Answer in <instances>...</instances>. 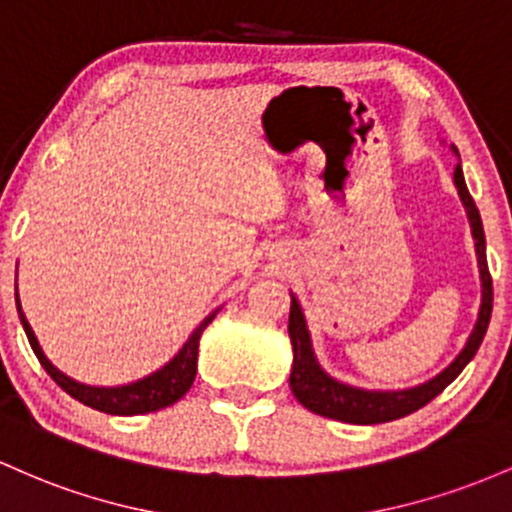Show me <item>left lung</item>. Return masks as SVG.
Segmentation results:
<instances>
[{
  "mask_svg": "<svg viewBox=\"0 0 512 512\" xmlns=\"http://www.w3.org/2000/svg\"><path fill=\"white\" fill-rule=\"evenodd\" d=\"M455 186L459 191V198H462L464 208H467L469 225H472V234L476 239V256H479V268H481V285H484V292H481L484 297H481L479 321H476L467 346H464L462 353L457 355L455 363L447 367V370H442L435 380L421 384V387L404 389V392H365V389H355V387H348V384L331 380V377L321 370L317 360H314L312 343H309V333H307V324H304L302 309L295 297H292L290 324H287V333H290V341H292V353H295L292 372H290V389L304 409L319 413V416L324 418H333V421L358 423V426H375V423L396 421V418L409 416V413L423 409L428 401H433L435 396L447 387V384L455 382V377L464 370V367H467L469 360L474 358L476 350H479L481 341H484L486 336L488 321H491L493 280H491V273H488V263H486L484 227H481V217H479V210H476L474 198L469 195L467 183H464L462 166H457L455 169Z\"/></svg>",
  "mask_w": 512,
  "mask_h": 512,
  "instance_id": "8db88e82",
  "label": "left lung"
}]
</instances>
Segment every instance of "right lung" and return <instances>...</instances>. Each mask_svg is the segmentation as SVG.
<instances>
[{"label":"right lung","mask_w":512,"mask_h":512,"mask_svg":"<svg viewBox=\"0 0 512 512\" xmlns=\"http://www.w3.org/2000/svg\"><path fill=\"white\" fill-rule=\"evenodd\" d=\"M16 307H19V317H21V324H24L28 343H31L33 353H36L40 365L45 367V372H48V375L53 377V380L72 396V399L82 401L84 406H91V409L96 411L111 413V416H137V413H152L176 404V401L191 389V384L195 380V370H198L200 333H203L205 326L215 319V314H210V317L193 331V336L188 338L186 346L181 348V353L176 355L169 365H164L162 370H157L154 375L145 377V380L125 384V387L106 389V387H86V384L70 380V377L62 375L57 367H53V363H50V360L43 355V350H40L36 336H33L31 324H28L24 312H21L19 292H16Z\"/></svg>","instance_id":"1"}]
</instances>
